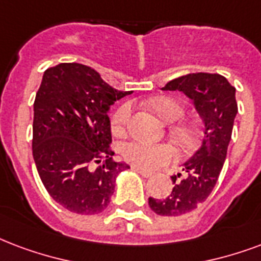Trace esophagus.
I'll list each match as a JSON object with an SVG mask.
<instances>
[{
  "label": "esophagus",
  "instance_id": "1",
  "mask_svg": "<svg viewBox=\"0 0 261 261\" xmlns=\"http://www.w3.org/2000/svg\"><path fill=\"white\" fill-rule=\"evenodd\" d=\"M133 170L135 171V172H138V174H141L142 175V176H144V178H150V176H152V172H150V171H145V170H142V168H139V167H133Z\"/></svg>",
  "mask_w": 261,
  "mask_h": 261
}]
</instances>
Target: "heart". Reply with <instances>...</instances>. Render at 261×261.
Returning <instances> with one entry per match:
<instances>
[{
    "instance_id": "heart-1",
    "label": "heart",
    "mask_w": 261,
    "mask_h": 261,
    "mask_svg": "<svg viewBox=\"0 0 261 261\" xmlns=\"http://www.w3.org/2000/svg\"><path fill=\"white\" fill-rule=\"evenodd\" d=\"M149 104L164 122H176L185 113L182 104L171 97H156L150 99ZM131 113H133L131 104L120 105L115 111L112 116L113 134L123 135L126 133L127 126L130 123ZM175 134L182 142L192 145L197 139V128L192 124H179L175 127ZM120 153L126 162L145 170H153L176 159V150L170 144H164V142L153 144L144 139H133L123 144Z\"/></svg>"
}]
</instances>
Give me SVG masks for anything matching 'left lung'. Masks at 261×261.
<instances>
[{"label":"left lung","mask_w":261,"mask_h":261,"mask_svg":"<svg viewBox=\"0 0 261 261\" xmlns=\"http://www.w3.org/2000/svg\"><path fill=\"white\" fill-rule=\"evenodd\" d=\"M163 90L184 91L204 122L201 148L182 166L184 178L176 180L180 174L171 176L174 189L166 198L149 197V206L157 215L179 216L196 210L214 190L227 156L238 107L236 87L219 73H188L167 83Z\"/></svg>","instance_id":"obj_1"}]
</instances>
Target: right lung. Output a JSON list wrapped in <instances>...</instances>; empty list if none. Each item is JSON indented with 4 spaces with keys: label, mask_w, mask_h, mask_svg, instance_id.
<instances>
[{
    "label": "right lung",
    "mask_w": 261,
    "mask_h": 261,
    "mask_svg": "<svg viewBox=\"0 0 261 261\" xmlns=\"http://www.w3.org/2000/svg\"><path fill=\"white\" fill-rule=\"evenodd\" d=\"M131 94L77 63L47 68L34 101L33 156L39 178L60 205L81 215L108 206L126 163L112 159L109 108Z\"/></svg>",
    "instance_id": "obj_1"
}]
</instances>
